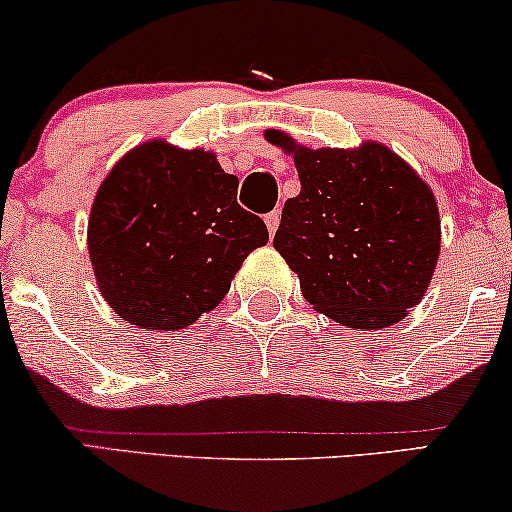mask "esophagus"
Here are the masks:
<instances>
[{"instance_id":"obj_1","label":"esophagus","mask_w":512,"mask_h":512,"mask_svg":"<svg viewBox=\"0 0 512 512\" xmlns=\"http://www.w3.org/2000/svg\"><path fill=\"white\" fill-rule=\"evenodd\" d=\"M280 221H282V214H280V211H270V214L265 216V225H268V232H270V235H275V232H277V225H280Z\"/></svg>"}]
</instances>
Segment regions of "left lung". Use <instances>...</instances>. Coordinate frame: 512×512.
Segmentation results:
<instances>
[{
	"label": "left lung",
	"mask_w": 512,
	"mask_h": 512,
	"mask_svg": "<svg viewBox=\"0 0 512 512\" xmlns=\"http://www.w3.org/2000/svg\"><path fill=\"white\" fill-rule=\"evenodd\" d=\"M265 141L294 157L301 192L287 199L272 247L317 313L348 329H386L426 296L440 258L430 185L383 143L305 148L287 131Z\"/></svg>",
	"instance_id": "1"
}]
</instances>
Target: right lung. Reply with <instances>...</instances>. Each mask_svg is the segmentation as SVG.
<instances>
[{
	"instance_id": "add662e5",
	"label": "right lung",
	"mask_w": 512,
	"mask_h": 512,
	"mask_svg": "<svg viewBox=\"0 0 512 512\" xmlns=\"http://www.w3.org/2000/svg\"><path fill=\"white\" fill-rule=\"evenodd\" d=\"M216 152L167 138L136 145L103 178L86 244L105 301L124 322L178 331L214 310L251 251L261 218L237 204Z\"/></svg>"
}]
</instances>
